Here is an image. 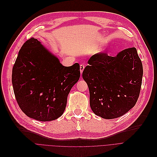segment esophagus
I'll use <instances>...</instances> for the list:
<instances>
[{
    "label": "esophagus",
    "instance_id": "34e87169",
    "mask_svg": "<svg viewBox=\"0 0 157 157\" xmlns=\"http://www.w3.org/2000/svg\"><path fill=\"white\" fill-rule=\"evenodd\" d=\"M84 68H85V65L84 64H80V71L81 73H82Z\"/></svg>",
    "mask_w": 157,
    "mask_h": 157
}]
</instances>
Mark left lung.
<instances>
[{
  "label": "left lung",
  "instance_id": "1",
  "mask_svg": "<svg viewBox=\"0 0 157 157\" xmlns=\"http://www.w3.org/2000/svg\"><path fill=\"white\" fill-rule=\"evenodd\" d=\"M82 73L93 113L104 119L119 117L135 106L139 96L143 64L135 47L115 57L106 52L92 56Z\"/></svg>",
  "mask_w": 157,
  "mask_h": 157
}]
</instances>
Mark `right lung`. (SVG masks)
<instances>
[{"label": "right lung", "instance_id": "1", "mask_svg": "<svg viewBox=\"0 0 157 157\" xmlns=\"http://www.w3.org/2000/svg\"><path fill=\"white\" fill-rule=\"evenodd\" d=\"M80 65L63 66L37 39L27 40L18 52L12 71L17 101L28 117L40 121L62 116L67 98L80 78Z\"/></svg>", "mask_w": 157, "mask_h": 157}]
</instances>
